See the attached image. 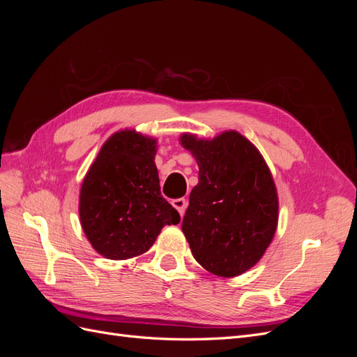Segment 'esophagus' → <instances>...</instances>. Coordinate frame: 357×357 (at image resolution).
I'll use <instances>...</instances> for the list:
<instances>
[{"label":"esophagus","instance_id":"esophagus-1","mask_svg":"<svg viewBox=\"0 0 357 357\" xmlns=\"http://www.w3.org/2000/svg\"><path fill=\"white\" fill-rule=\"evenodd\" d=\"M172 207H174L180 215L183 218L185 215V211H186V207H188V201L185 198H178V199H174L172 201Z\"/></svg>","mask_w":357,"mask_h":357}]
</instances>
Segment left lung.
<instances>
[{
  "instance_id": "left-lung-1",
  "label": "left lung",
  "mask_w": 357,
  "mask_h": 357,
  "mask_svg": "<svg viewBox=\"0 0 357 357\" xmlns=\"http://www.w3.org/2000/svg\"><path fill=\"white\" fill-rule=\"evenodd\" d=\"M199 174L183 218L193 257L208 273L231 278L255 266L278 223L277 188L264 156L238 131L214 138L180 135Z\"/></svg>"
}]
</instances>
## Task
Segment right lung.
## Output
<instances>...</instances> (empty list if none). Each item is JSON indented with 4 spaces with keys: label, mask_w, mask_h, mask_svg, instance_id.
<instances>
[{
    "label": "right lung",
    "mask_w": 357,
    "mask_h": 357,
    "mask_svg": "<svg viewBox=\"0 0 357 357\" xmlns=\"http://www.w3.org/2000/svg\"><path fill=\"white\" fill-rule=\"evenodd\" d=\"M158 139L121 129L107 138L82 181L79 215L95 252L112 261L146 253L180 214L160 195Z\"/></svg>",
    "instance_id": "right-lung-1"
}]
</instances>
